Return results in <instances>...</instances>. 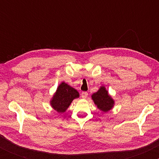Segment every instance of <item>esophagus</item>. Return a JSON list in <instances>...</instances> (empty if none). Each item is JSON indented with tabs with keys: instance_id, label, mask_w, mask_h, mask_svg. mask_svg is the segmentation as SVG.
<instances>
[{
	"instance_id": "34e87169",
	"label": "esophagus",
	"mask_w": 159,
	"mask_h": 159,
	"mask_svg": "<svg viewBox=\"0 0 159 159\" xmlns=\"http://www.w3.org/2000/svg\"><path fill=\"white\" fill-rule=\"evenodd\" d=\"M87 96H88L87 92H82L81 93V97L83 98H86L87 97Z\"/></svg>"
}]
</instances>
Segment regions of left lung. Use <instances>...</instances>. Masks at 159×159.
Segmentation results:
<instances>
[{"instance_id": "8db88e82", "label": "left lung", "mask_w": 159, "mask_h": 159, "mask_svg": "<svg viewBox=\"0 0 159 159\" xmlns=\"http://www.w3.org/2000/svg\"><path fill=\"white\" fill-rule=\"evenodd\" d=\"M92 99L98 108L103 112H107L114 107V99L104 86L100 87L99 90L92 95Z\"/></svg>"}]
</instances>
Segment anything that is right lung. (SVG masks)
<instances>
[{
    "instance_id": "obj_1",
    "label": "right lung",
    "mask_w": 159,
    "mask_h": 159,
    "mask_svg": "<svg viewBox=\"0 0 159 159\" xmlns=\"http://www.w3.org/2000/svg\"><path fill=\"white\" fill-rule=\"evenodd\" d=\"M79 97V93L75 89L65 82L58 86L55 93L51 100V105L58 113H64L73 99Z\"/></svg>"
}]
</instances>
